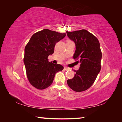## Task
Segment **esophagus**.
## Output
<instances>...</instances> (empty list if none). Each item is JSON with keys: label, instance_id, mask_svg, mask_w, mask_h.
I'll list each match as a JSON object with an SVG mask.
<instances>
[{"label": "esophagus", "instance_id": "obj_1", "mask_svg": "<svg viewBox=\"0 0 122 122\" xmlns=\"http://www.w3.org/2000/svg\"><path fill=\"white\" fill-rule=\"evenodd\" d=\"M64 69L66 70V71H69V70H70V68H68L67 67H64Z\"/></svg>", "mask_w": 122, "mask_h": 122}]
</instances>
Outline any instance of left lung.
<instances>
[{
	"label": "left lung",
	"mask_w": 122,
	"mask_h": 122,
	"mask_svg": "<svg viewBox=\"0 0 122 122\" xmlns=\"http://www.w3.org/2000/svg\"><path fill=\"white\" fill-rule=\"evenodd\" d=\"M68 36L75 44L76 50L73 58L80 63L74 77L67 80V84L76 92L85 91L95 81L101 69L102 52L98 40L86 30L67 31Z\"/></svg>",
	"instance_id": "left-lung-1"
}]
</instances>
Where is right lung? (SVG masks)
<instances>
[{"mask_svg":"<svg viewBox=\"0 0 122 122\" xmlns=\"http://www.w3.org/2000/svg\"><path fill=\"white\" fill-rule=\"evenodd\" d=\"M65 36L66 33L44 29L33 35L25 46L24 62L27 77L38 89L48 88L55 74L63 70L62 66L49 62L48 57L54 53L55 44Z\"/></svg>","mask_w":122,"mask_h":122,"instance_id":"right-lung-1","label":"right lung"}]
</instances>
